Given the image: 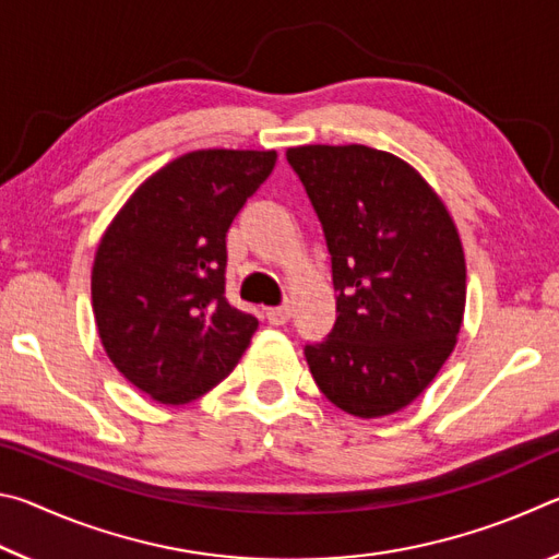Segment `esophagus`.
<instances>
[{
    "instance_id": "1",
    "label": "esophagus",
    "mask_w": 559,
    "mask_h": 559,
    "mask_svg": "<svg viewBox=\"0 0 559 559\" xmlns=\"http://www.w3.org/2000/svg\"><path fill=\"white\" fill-rule=\"evenodd\" d=\"M266 318L271 325H286L290 320V306H278V308H269Z\"/></svg>"
}]
</instances>
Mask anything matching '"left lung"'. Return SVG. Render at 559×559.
Masks as SVG:
<instances>
[{"mask_svg":"<svg viewBox=\"0 0 559 559\" xmlns=\"http://www.w3.org/2000/svg\"><path fill=\"white\" fill-rule=\"evenodd\" d=\"M323 224L337 320L306 359L330 402L377 419L409 406L456 347L466 259L441 197L402 157L367 145L288 147Z\"/></svg>","mask_w":559,"mask_h":559,"instance_id":"obj_1","label":"left lung"}]
</instances>
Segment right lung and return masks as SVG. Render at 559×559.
Here are the masks:
<instances>
[{
  "label": "right lung",
  "mask_w": 559,
  "mask_h": 559,
  "mask_svg": "<svg viewBox=\"0 0 559 559\" xmlns=\"http://www.w3.org/2000/svg\"><path fill=\"white\" fill-rule=\"evenodd\" d=\"M276 150H194L112 216L91 271L103 349L150 400L189 404L229 377L259 320L224 298L226 231Z\"/></svg>",
  "instance_id": "obj_1"
}]
</instances>
